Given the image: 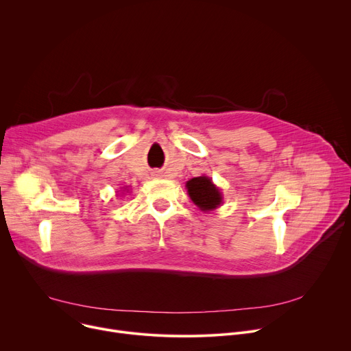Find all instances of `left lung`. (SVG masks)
<instances>
[{"label": "left lung", "mask_w": 351, "mask_h": 351, "mask_svg": "<svg viewBox=\"0 0 351 351\" xmlns=\"http://www.w3.org/2000/svg\"><path fill=\"white\" fill-rule=\"evenodd\" d=\"M186 189L191 202L202 211H213L222 204V193L208 176L190 179Z\"/></svg>", "instance_id": "left-lung-1"}]
</instances>
